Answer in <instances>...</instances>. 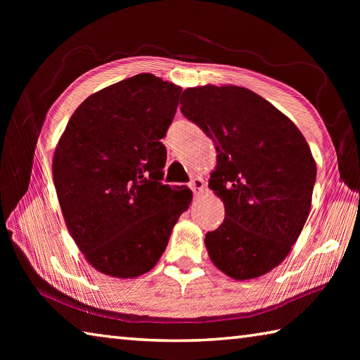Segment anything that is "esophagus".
<instances>
[{"label":"esophagus","instance_id":"obj_1","mask_svg":"<svg viewBox=\"0 0 360 360\" xmlns=\"http://www.w3.org/2000/svg\"><path fill=\"white\" fill-rule=\"evenodd\" d=\"M188 187L192 188L193 195H198L205 191V181L202 178H193L191 181V184H188Z\"/></svg>","mask_w":360,"mask_h":360}]
</instances>
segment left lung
Returning <instances> with one entry per match:
<instances>
[{
	"label": "left lung",
	"instance_id": "obj_1",
	"mask_svg": "<svg viewBox=\"0 0 360 360\" xmlns=\"http://www.w3.org/2000/svg\"><path fill=\"white\" fill-rule=\"evenodd\" d=\"M181 112L214 143L210 188L225 219L205 236L210 259L245 281L288 257L311 208L316 162L288 115L238 85L186 89Z\"/></svg>",
	"mask_w": 360,
	"mask_h": 360
}]
</instances>
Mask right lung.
<instances>
[{
    "label": "right lung",
    "mask_w": 360,
    "mask_h": 360,
    "mask_svg": "<svg viewBox=\"0 0 360 360\" xmlns=\"http://www.w3.org/2000/svg\"><path fill=\"white\" fill-rule=\"evenodd\" d=\"M181 92L149 72L109 85L79 105L57 144L52 174L66 227L103 275L152 270L191 205V188L160 182V139Z\"/></svg>",
    "instance_id": "obj_1"
}]
</instances>
